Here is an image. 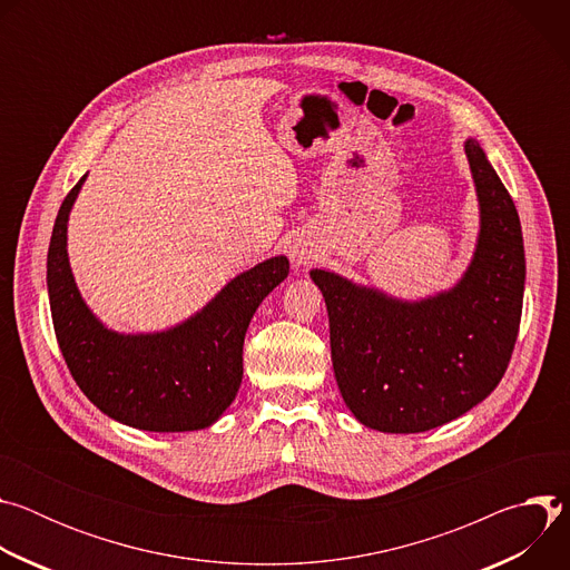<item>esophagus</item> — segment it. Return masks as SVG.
I'll return each instance as SVG.
<instances>
[{
    "label": "esophagus",
    "mask_w": 570,
    "mask_h": 570,
    "mask_svg": "<svg viewBox=\"0 0 570 570\" xmlns=\"http://www.w3.org/2000/svg\"><path fill=\"white\" fill-rule=\"evenodd\" d=\"M291 259H293L295 264H299V266H306V264H311V262H313V255L308 253V248H306V246H302V243H293V248H291Z\"/></svg>",
    "instance_id": "34e87169"
}]
</instances>
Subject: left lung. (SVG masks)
Instances as JSON below:
<instances>
[{
  "mask_svg": "<svg viewBox=\"0 0 570 570\" xmlns=\"http://www.w3.org/2000/svg\"><path fill=\"white\" fill-rule=\"evenodd\" d=\"M480 238L462 282L399 302L313 271L330 313L334 374L354 417L383 433H422L480 403L503 379L519 336L525 255L512 196L480 144H464Z\"/></svg>",
  "mask_w": 570,
  "mask_h": 570,
  "instance_id": "obj_1",
  "label": "left lung"
}]
</instances>
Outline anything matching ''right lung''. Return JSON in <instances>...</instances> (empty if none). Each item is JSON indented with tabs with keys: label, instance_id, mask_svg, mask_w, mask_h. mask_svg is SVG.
Here are the masks:
<instances>
[{
	"label": "right lung",
	"instance_id": "add662e5",
	"mask_svg": "<svg viewBox=\"0 0 570 570\" xmlns=\"http://www.w3.org/2000/svg\"><path fill=\"white\" fill-rule=\"evenodd\" d=\"M65 196L49 243L47 286L62 358L108 417L141 431L183 433L214 424L243 376V338L262 299L288 275L275 257L232 279L198 315L153 336L108 332L80 299L67 262V216L83 185Z\"/></svg>",
	"mask_w": 570,
	"mask_h": 570
}]
</instances>
